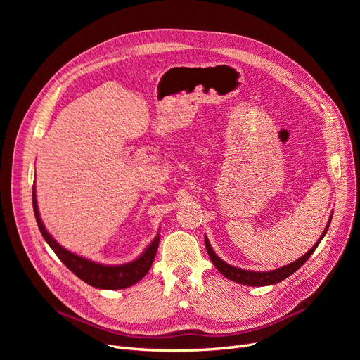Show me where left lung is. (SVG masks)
<instances>
[{"label":"left lung","instance_id":"8db88e82","mask_svg":"<svg viewBox=\"0 0 360 360\" xmlns=\"http://www.w3.org/2000/svg\"><path fill=\"white\" fill-rule=\"evenodd\" d=\"M333 219V213L328 219V223L326 226V229L323 232V235H321L318 238V240L315 242L314 247L307 252L302 255L299 259L288 264V266L285 267H280L277 270H271V271H252V270H243V269H238V267H233L231 266V264H228L226 261H223L216 252L212 248V245L209 242V239H207V236H204V242H205V248H207V252H209V257L212 259V262L214 264V267L226 277L229 278L232 281H236V283H240V285H245V286H270V285H276V283H280L281 280L288 278L289 276H292L295 271H297L302 266H304L305 261H308V258L314 254V251L316 250V247L319 245V242L323 240V238L326 236L327 231H328V226H330V221Z\"/></svg>","mask_w":360,"mask_h":360}]
</instances>
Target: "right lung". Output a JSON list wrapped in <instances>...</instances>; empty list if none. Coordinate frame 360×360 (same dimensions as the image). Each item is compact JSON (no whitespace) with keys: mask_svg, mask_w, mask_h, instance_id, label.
<instances>
[{"mask_svg":"<svg viewBox=\"0 0 360 360\" xmlns=\"http://www.w3.org/2000/svg\"><path fill=\"white\" fill-rule=\"evenodd\" d=\"M32 201H33V212H34L36 223L39 226V231L44 239L52 248V251L56 254V257L65 264V267L70 269L79 278L86 281L87 285L96 289H106V290L127 289L132 285H136L137 281H140L150 270L151 264H153L158 248H159V240H160L159 233L153 240L150 242V245H147V248L141 252V255H139L134 261L120 264V266L101 264L65 250L63 245H60L52 238V235L46 231L45 224L41 219L39 209H37L34 185L32 191Z\"/></svg>","mask_w":360,"mask_h":360,"instance_id":"right-lung-1","label":"right lung"}]
</instances>
